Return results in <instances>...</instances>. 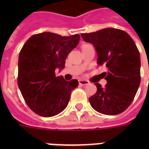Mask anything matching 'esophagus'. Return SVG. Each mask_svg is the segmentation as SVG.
Here are the masks:
<instances>
[{"instance_id":"obj_1","label":"esophagus","mask_w":149,"mask_h":149,"mask_svg":"<svg viewBox=\"0 0 149 149\" xmlns=\"http://www.w3.org/2000/svg\"><path fill=\"white\" fill-rule=\"evenodd\" d=\"M79 84L81 86H86V85L89 84V82L87 80H85V79H79Z\"/></svg>"}]
</instances>
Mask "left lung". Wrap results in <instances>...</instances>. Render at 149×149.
Masks as SVG:
<instances>
[{
    "label": "left lung",
    "mask_w": 149,
    "mask_h": 149,
    "mask_svg": "<svg viewBox=\"0 0 149 149\" xmlns=\"http://www.w3.org/2000/svg\"><path fill=\"white\" fill-rule=\"evenodd\" d=\"M81 36L94 45L98 65L108 69L103 72L107 84L104 88L95 84L97 91L89 98L91 105L103 114L122 113L133 101L141 82V58L135 43L126 31L113 28Z\"/></svg>",
    "instance_id": "left-lung-1"
}]
</instances>
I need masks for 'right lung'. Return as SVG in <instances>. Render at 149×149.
Segmentation results:
<instances>
[{
    "mask_svg": "<svg viewBox=\"0 0 149 149\" xmlns=\"http://www.w3.org/2000/svg\"><path fill=\"white\" fill-rule=\"evenodd\" d=\"M80 36H62L42 32L31 36L18 57L17 85L29 107L42 117H52L67 107L78 80L56 77V68L65 66V58L79 43Z\"/></svg>",
    "mask_w": 149,
    "mask_h": 149,
    "instance_id": "add662e5",
    "label": "right lung"
}]
</instances>
